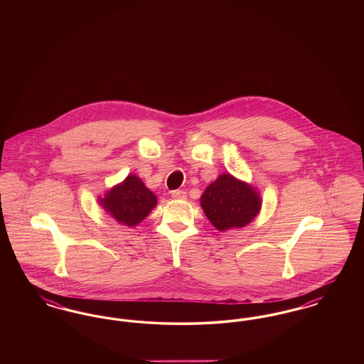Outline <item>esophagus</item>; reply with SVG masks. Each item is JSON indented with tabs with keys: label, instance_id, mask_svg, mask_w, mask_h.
I'll return each mask as SVG.
<instances>
[{
	"label": "esophagus",
	"instance_id": "1",
	"mask_svg": "<svg viewBox=\"0 0 364 364\" xmlns=\"http://www.w3.org/2000/svg\"><path fill=\"white\" fill-rule=\"evenodd\" d=\"M173 199H186L187 198V192L184 190H174L171 192Z\"/></svg>",
	"mask_w": 364,
	"mask_h": 364
}]
</instances>
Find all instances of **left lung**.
Returning <instances> with one entry per match:
<instances>
[{"instance_id":"left-lung-1","label":"left lung","mask_w":364,"mask_h":364,"mask_svg":"<svg viewBox=\"0 0 364 364\" xmlns=\"http://www.w3.org/2000/svg\"><path fill=\"white\" fill-rule=\"evenodd\" d=\"M200 205L213 225L228 230L250 224L262 203L258 192L248 184L232 174H221L203 192Z\"/></svg>"}]
</instances>
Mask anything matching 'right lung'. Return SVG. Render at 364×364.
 Instances as JSON below:
<instances>
[{"label":"right lung","mask_w":364,"mask_h":364,"mask_svg":"<svg viewBox=\"0 0 364 364\" xmlns=\"http://www.w3.org/2000/svg\"><path fill=\"white\" fill-rule=\"evenodd\" d=\"M100 202L116 221L124 225L135 226L156 206V198L139 177L129 174Z\"/></svg>","instance_id":"obj_1"}]
</instances>
